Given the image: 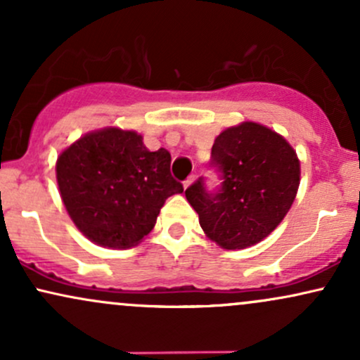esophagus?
Segmentation results:
<instances>
[{"instance_id":"1","label":"esophagus","mask_w":360,"mask_h":360,"mask_svg":"<svg viewBox=\"0 0 360 360\" xmlns=\"http://www.w3.org/2000/svg\"><path fill=\"white\" fill-rule=\"evenodd\" d=\"M194 181H196V176H194V174H193V176H189L188 179L184 181V189H186V188H189V186H191V184L194 183Z\"/></svg>"}]
</instances>
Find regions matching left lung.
Returning a JSON list of instances; mask_svg holds the SVG:
<instances>
[{
    "label": "left lung",
    "mask_w": 360,
    "mask_h": 360,
    "mask_svg": "<svg viewBox=\"0 0 360 360\" xmlns=\"http://www.w3.org/2000/svg\"><path fill=\"white\" fill-rule=\"evenodd\" d=\"M212 166L221 174L217 191H206L201 177L186 189L206 237L226 250L264 240L298 193L301 171L295 148L271 128L243 122L214 139Z\"/></svg>",
    "instance_id": "obj_1"
}]
</instances>
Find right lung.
Masks as SVG:
<instances>
[{"mask_svg": "<svg viewBox=\"0 0 360 360\" xmlns=\"http://www.w3.org/2000/svg\"><path fill=\"white\" fill-rule=\"evenodd\" d=\"M65 210L91 242L128 249L150 233L169 196L183 193L171 176V154L150 152L142 135L110 127L91 131L57 159Z\"/></svg>", "mask_w": 360, "mask_h": 360, "instance_id": "1", "label": "right lung"}]
</instances>
